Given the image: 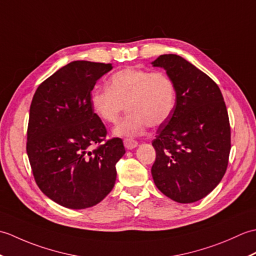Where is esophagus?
I'll return each instance as SVG.
<instances>
[{
	"label": "esophagus",
	"mask_w": 256,
	"mask_h": 256,
	"mask_svg": "<svg viewBox=\"0 0 256 256\" xmlns=\"http://www.w3.org/2000/svg\"><path fill=\"white\" fill-rule=\"evenodd\" d=\"M124 146H125V148H128V150H133L138 146V142L135 140H132V138H125L124 140Z\"/></svg>",
	"instance_id": "34e87169"
}]
</instances>
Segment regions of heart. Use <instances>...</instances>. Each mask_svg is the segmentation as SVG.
Returning <instances> with one entry per match:
<instances>
[{
	"label": "heart",
	"instance_id": "b5f03b06",
	"mask_svg": "<svg viewBox=\"0 0 256 256\" xmlns=\"http://www.w3.org/2000/svg\"><path fill=\"white\" fill-rule=\"evenodd\" d=\"M106 88L92 90L90 104L96 116L111 124L125 106L128 114L113 131L116 136H138L148 126L158 128L175 110L176 86L166 72L126 67L111 76Z\"/></svg>",
	"mask_w": 256,
	"mask_h": 256
}]
</instances>
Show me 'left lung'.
<instances>
[{
  "instance_id": "1",
  "label": "left lung",
  "mask_w": 256,
  "mask_h": 256,
  "mask_svg": "<svg viewBox=\"0 0 256 256\" xmlns=\"http://www.w3.org/2000/svg\"><path fill=\"white\" fill-rule=\"evenodd\" d=\"M176 86V106L152 142L156 187L168 198L192 204L210 194L224 176L231 128L221 91L209 76L180 56L160 55L153 62Z\"/></svg>"
}]
</instances>
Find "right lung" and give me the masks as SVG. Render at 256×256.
I'll list each match as a JSON object with an SVG mask.
<instances>
[{
    "label": "right lung",
    "mask_w": 256,
    "mask_h": 256,
    "mask_svg": "<svg viewBox=\"0 0 256 256\" xmlns=\"http://www.w3.org/2000/svg\"><path fill=\"white\" fill-rule=\"evenodd\" d=\"M111 64L72 62L38 86L30 103L26 152L37 186L69 209L99 204L114 187L116 165L125 154L121 138L90 104L98 79Z\"/></svg>",
    "instance_id": "1"
}]
</instances>
